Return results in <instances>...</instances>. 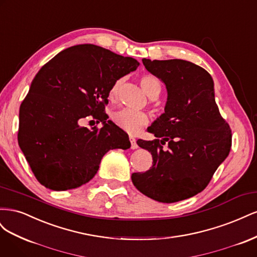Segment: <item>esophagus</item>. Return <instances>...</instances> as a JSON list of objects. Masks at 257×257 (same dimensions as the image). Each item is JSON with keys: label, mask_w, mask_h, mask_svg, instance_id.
Segmentation results:
<instances>
[{"label": "esophagus", "mask_w": 257, "mask_h": 257, "mask_svg": "<svg viewBox=\"0 0 257 257\" xmlns=\"http://www.w3.org/2000/svg\"><path fill=\"white\" fill-rule=\"evenodd\" d=\"M130 142H131V149H133V150L137 149L138 145L136 143V139L133 136H130Z\"/></svg>", "instance_id": "obj_1"}]
</instances>
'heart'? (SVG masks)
I'll use <instances>...</instances> for the list:
<instances>
[{
	"label": "heart",
	"instance_id": "1",
	"mask_svg": "<svg viewBox=\"0 0 257 257\" xmlns=\"http://www.w3.org/2000/svg\"><path fill=\"white\" fill-rule=\"evenodd\" d=\"M122 82L123 78H120L113 82L109 92L111 97H115L118 95ZM141 84L145 92L150 97L155 94H160L161 85L157 77L152 75H146L141 79ZM111 118L116 126L128 132V133H136L139 128L148 123V116L146 113L127 109V108L113 112Z\"/></svg>",
	"mask_w": 257,
	"mask_h": 257
}]
</instances>
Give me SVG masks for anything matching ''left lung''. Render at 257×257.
I'll return each instance as SVG.
<instances>
[{"label": "left lung", "instance_id": "left-lung-1", "mask_svg": "<svg viewBox=\"0 0 257 257\" xmlns=\"http://www.w3.org/2000/svg\"><path fill=\"white\" fill-rule=\"evenodd\" d=\"M143 63L165 83L167 102L149 127L157 139L137 141L151 152L152 167L134 173L132 181L148 197L176 203L205 190L230 151L231 130L219 111L206 69L179 59H143Z\"/></svg>", "mask_w": 257, "mask_h": 257}]
</instances>
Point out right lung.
<instances>
[{
  "mask_svg": "<svg viewBox=\"0 0 257 257\" xmlns=\"http://www.w3.org/2000/svg\"><path fill=\"white\" fill-rule=\"evenodd\" d=\"M138 66L133 58L83 44L61 51L38 71L21 103L18 131L38 182L53 191L79 188L95 176L108 151L128 149L127 134L104 110L113 82ZM85 117L103 126L83 128Z\"/></svg>",
  "mask_w": 257,
  "mask_h": 257,
  "instance_id": "add662e5",
  "label": "right lung"
}]
</instances>
